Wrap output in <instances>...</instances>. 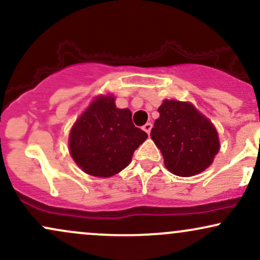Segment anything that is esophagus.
I'll return each mask as SVG.
<instances>
[{
	"mask_svg": "<svg viewBox=\"0 0 260 260\" xmlns=\"http://www.w3.org/2000/svg\"><path fill=\"white\" fill-rule=\"evenodd\" d=\"M151 128H153V124H151L150 122H148V123H145L144 126H143V129H144L145 132H147L148 134H150V132H151Z\"/></svg>",
	"mask_w": 260,
	"mask_h": 260,
	"instance_id": "34e87169",
	"label": "esophagus"
}]
</instances>
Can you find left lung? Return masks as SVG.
<instances>
[{"instance_id": "left-lung-1", "label": "left lung", "mask_w": 260, "mask_h": 260, "mask_svg": "<svg viewBox=\"0 0 260 260\" xmlns=\"http://www.w3.org/2000/svg\"><path fill=\"white\" fill-rule=\"evenodd\" d=\"M159 113L150 136L166 169L182 177L204 171L220 148L213 123L189 103L165 100Z\"/></svg>"}]
</instances>
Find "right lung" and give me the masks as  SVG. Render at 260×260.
Masks as SVG:
<instances>
[{"label":"right lung","mask_w":260,"mask_h":260,"mask_svg":"<svg viewBox=\"0 0 260 260\" xmlns=\"http://www.w3.org/2000/svg\"><path fill=\"white\" fill-rule=\"evenodd\" d=\"M148 134L132 122V112L117 109L113 96H100L77 120L70 134V150L83 171L110 177L122 171Z\"/></svg>","instance_id":"right-lung-1"}]
</instances>
